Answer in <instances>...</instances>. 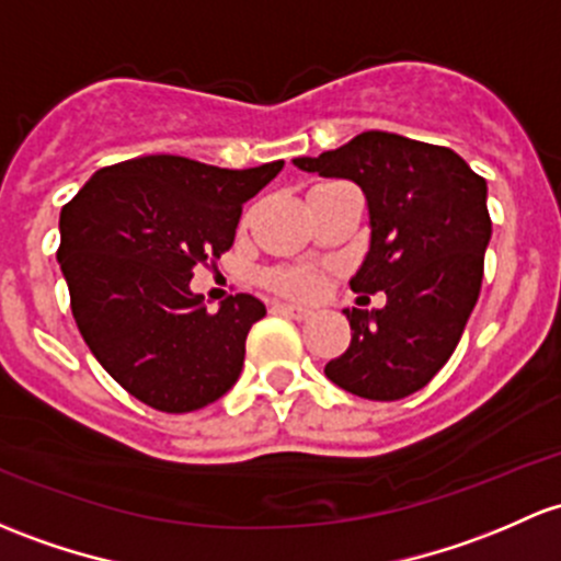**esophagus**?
Returning <instances> with one entry per match:
<instances>
[{
	"mask_svg": "<svg viewBox=\"0 0 561 561\" xmlns=\"http://www.w3.org/2000/svg\"><path fill=\"white\" fill-rule=\"evenodd\" d=\"M274 311L276 314H285V317H290V320H298V322L309 320L311 317V309H304V306H296V304H274Z\"/></svg>",
	"mask_w": 561,
	"mask_h": 561,
	"instance_id": "1",
	"label": "esophagus"
}]
</instances>
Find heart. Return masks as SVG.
I'll use <instances>...</instances> for the list:
<instances>
[{"label":"heart","instance_id":"b5f03b06","mask_svg":"<svg viewBox=\"0 0 561 561\" xmlns=\"http://www.w3.org/2000/svg\"><path fill=\"white\" fill-rule=\"evenodd\" d=\"M265 285L287 298H314L322 290V274L311 265H279L263 276Z\"/></svg>","mask_w":561,"mask_h":561}]
</instances>
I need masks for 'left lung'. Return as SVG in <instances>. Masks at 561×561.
Instances as JSON below:
<instances>
[{
	"label": "left lung",
	"instance_id": "obj_1",
	"mask_svg": "<svg viewBox=\"0 0 561 561\" xmlns=\"http://www.w3.org/2000/svg\"><path fill=\"white\" fill-rule=\"evenodd\" d=\"M293 163L363 187L370 250L350 285L387 296L385 309L344 311L352 344L325 376L357 398H409L449 363L479 300L492 239L486 180L449 147L387 131Z\"/></svg>",
	"mask_w": 561,
	"mask_h": 561
}]
</instances>
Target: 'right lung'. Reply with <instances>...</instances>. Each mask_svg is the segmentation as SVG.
Listing matches in <instances>:
<instances>
[{"label": "right lung", "instance_id": "right-lung-1", "mask_svg": "<svg viewBox=\"0 0 561 561\" xmlns=\"http://www.w3.org/2000/svg\"><path fill=\"white\" fill-rule=\"evenodd\" d=\"M282 167L141 156L99 169L64 204L56 257L80 335L112 379L150 409L187 414L239 379L247 333L265 306L239 293L206 311L191 293L193 268L231 250L244 202Z\"/></svg>", "mask_w": 561, "mask_h": 561}]
</instances>
